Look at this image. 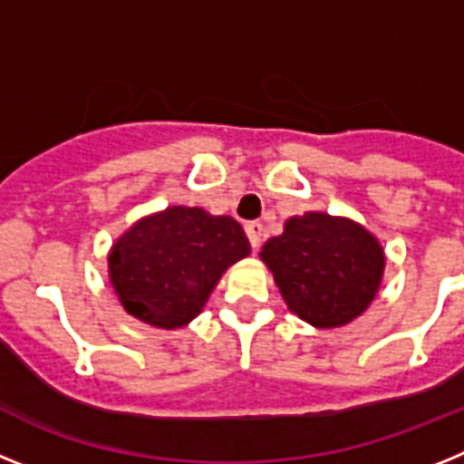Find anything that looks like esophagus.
<instances>
[{"mask_svg":"<svg viewBox=\"0 0 464 464\" xmlns=\"http://www.w3.org/2000/svg\"><path fill=\"white\" fill-rule=\"evenodd\" d=\"M246 237H248L251 246L257 251V248H260V244H262V237H265V227H262V223L253 220V223L246 225Z\"/></svg>","mask_w":464,"mask_h":464,"instance_id":"1","label":"esophagus"}]
</instances>
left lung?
Instances as JSON below:
<instances>
[{"label": "left lung", "mask_w": 464, "mask_h": 464, "mask_svg": "<svg viewBox=\"0 0 464 464\" xmlns=\"http://www.w3.org/2000/svg\"><path fill=\"white\" fill-rule=\"evenodd\" d=\"M285 304L315 327L346 325L362 314L383 276L379 241L346 218L304 213L262 246Z\"/></svg>", "instance_id": "obj_1"}]
</instances>
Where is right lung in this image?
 Listing matches in <instances>:
<instances>
[{
    "label": "right lung",
    "instance_id": "add662e5",
    "mask_svg": "<svg viewBox=\"0 0 464 464\" xmlns=\"http://www.w3.org/2000/svg\"><path fill=\"white\" fill-rule=\"evenodd\" d=\"M248 253L251 244L235 218L171 207L116 241L109 274L127 314L174 330L202 311L220 274Z\"/></svg>",
    "mask_w": 464,
    "mask_h": 464
}]
</instances>
